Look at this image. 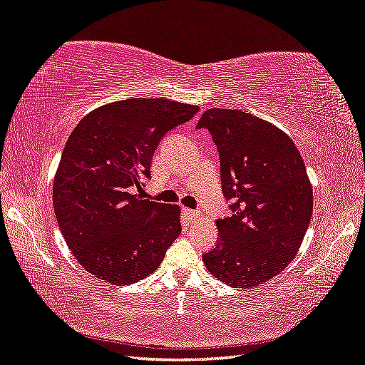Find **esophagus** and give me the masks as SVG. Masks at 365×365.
I'll use <instances>...</instances> for the list:
<instances>
[{
    "label": "esophagus",
    "instance_id": "obj_1",
    "mask_svg": "<svg viewBox=\"0 0 365 365\" xmlns=\"http://www.w3.org/2000/svg\"><path fill=\"white\" fill-rule=\"evenodd\" d=\"M183 212H185V216H187V219H188L190 222H193V221H196V219L200 217V212L195 211V210H187V207H185Z\"/></svg>",
    "mask_w": 365,
    "mask_h": 365
}]
</instances>
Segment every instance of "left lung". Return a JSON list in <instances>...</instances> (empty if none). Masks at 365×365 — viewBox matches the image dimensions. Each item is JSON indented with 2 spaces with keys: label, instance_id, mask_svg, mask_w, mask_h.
<instances>
[{
  "label": "left lung",
  "instance_id": "left-lung-1",
  "mask_svg": "<svg viewBox=\"0 0 365 365\" xmlns=\"http://www.w3.org/2000/svg\"><path fill=\"white\" fill-rule=\"evenodd\" d=\"M196 126L216 143L234 211L216 221V247L203 262L225 284H263L292 262L309 229L314 190L302 155L284 131L237 108L206 110Z\"/></svg>",
  "mask_w": 365,
  "mask_h": 365
}]
</instances>
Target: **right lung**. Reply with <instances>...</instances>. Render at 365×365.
I'll use <instances>...</instances> for the list:
<instances>
[{"label":"right lung","mask_w":365,"mask_h":365,"mask_svg":"<svg viewBox=\"0 0 365 365\" xmlns=\"http://www.w3.org/2000/svg\"><path fill=\"white\" fill-rule=\"evenodd\" d=\"M198 110L133 97L92 110L69 135L53 178V210L69 250L97 279H144L180 235V206L141 200L131 188L151 178L162 136Z\"/></svg>","instance_id":"add662e5"}]
</instances>
